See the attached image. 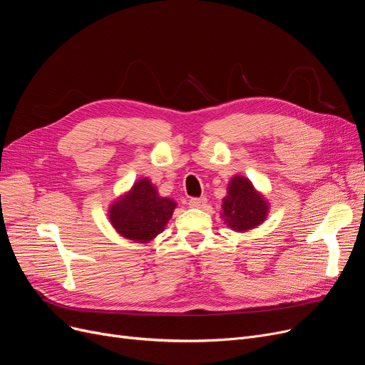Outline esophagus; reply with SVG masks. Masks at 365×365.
I'll return each mask as SVG.
<instances>
[{"label": "esophagus", "mask_w": 365, "mask_h": 365, "mask_svg": "<svg viewBox=\"0 0 365 365\" xmlns=\"http://www.w3.org/2000/svg\"><path fill=\"white\" fill-rule=\"evenodd\" d=\"M205 202H207V198L205 197H200V198H191L189 200V205H191L192 209H202Z\"/></svg>", "instance_id": "34e87169"}]
</instances>
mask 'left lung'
<instances>
[{
	"label": "left lung",
	"instance_id": "obj_1",
	"mask_svg": "<svg viewBox=\"0 0 365 365\" xmlns=\"http://www.w3.org/2000/svg\"><path fill=\"white\" fill-rule=\"evenodd\" d=\"M268 215V202L252 182L243 176H234L228 185L227 197L222 200V219L237 231L245 232L257 228Z\"/></svg>",
	"mask_w": 365,
	"mask_h": 365
}]
</instances>
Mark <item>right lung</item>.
<instances>
[{
  "label": "right lung",
  "mask_w": 365,
  "mask_h": 365,
  "mask_svg": "<svg viewBox=\"0 0 365 365\" xmlns=\"http://www.w3.org/2000/svg\"><path fill=\"white\" fill-rule=\"evenodd\" d=\"M176 205L171 198L160 197L155 185L145 178L110 205L108 219L125 239L149 243L164 231Z\"/></svg>",
  "instance_id": "obj_1"
}]
</instances>
